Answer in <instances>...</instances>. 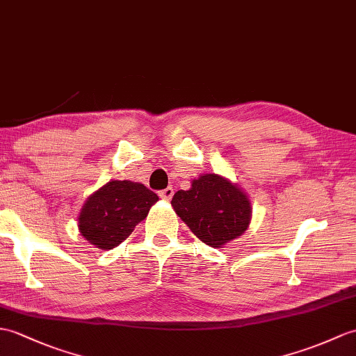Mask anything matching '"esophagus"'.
I'll list each match as a JSON object with an SVG mask.
<instances>
[{
  "instance_id": "34e87169",
  "label": "esophagus",
  "mask_w": 356,
  "mask_h": 356,
  "mask_svg": "<svg viewBox=\"0 0 356 356\" xmlns=\"http://www.w3.org/2000/svg\"><path fill=\"white\" fill-rule=\"evenodd\" d=\"M172 195H175V189H172V188H165L163 191L159 193V197L162 198V200H167V202L171 200Z\"/></svg>"
}]
</instances>
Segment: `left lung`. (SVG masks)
Masks as SVG:
<instances>
[{"mask_svg":"<svg viewBox=\"0 0 356 356\" xmlns=\"http://www.w3.org/2000/svg\"><path fill=\"white\" fill-rule=\"evenodd\" d=\"M171 206L200 241L216 249L241 236L252 220L249 195L216 172L194 179L188 191L180 189Z\"/></svg>","mask_w":356,"mask_h":356,"instance_id":"8db88e82","label":"left lung"}]
</instances>
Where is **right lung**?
Masks as SVG:
<instances>
[{
	"mask_svg": "<svg viewBox=\"0 0 356 356\" xmlns=\"http://www.w3.org/2000/svg\"><path fill=\"white\" fill-rule=\"evenodd\" d=\"M159 197L131 180H111L88 197L79 212V232L100 250L120 245Z\"/></svg>",
	"mask_w": 356,
	"mask_h": 356,
	"instance_id": "1",
	"label": "right lung"
}]
</instances>
